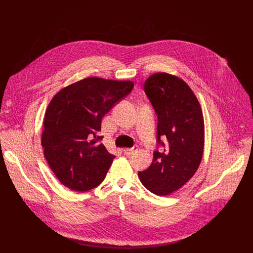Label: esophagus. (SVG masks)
Returning <instances> with one entry per match:
<instances>
[{
	"label": "esophagus",
	"instance_id": "1",
	"mask_svg": "<svg viewBox=\"0 0 253 253\" xmlns=\"http://www.w3.org/2000/svg\"><path fill=\"white\" fill-rule=\"evenodd\" d=\"M138 148L136 147V146H134V147H132V148H124L123 149V152L126 154V155H130V154H132L134 151H136Z\"/></svg>",
	"mask_w": 253,
	"mask_h": 253
}]
</instances>
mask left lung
<instances>
[{"mask_svg": "<svg viewBox=\"0 0 253 253\" xmlns=\"http://www.w3.org/2000/svg\"><path fill=\"white\" fill-rule=\"evenodd\" d=\"M158 117L157 139L168 141L163 152L155 151L149 168L138 172L150 192L165 196L181 188L196 173L203 156L204 119L191 88L168 73L151 75L144 83Z\"/></svg>", "mask_w": 253, "mask_h": 253, "instance_id": "obj_1", "label": "left lung"}]
</instances>
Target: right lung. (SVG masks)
Masks as SVG:
<instances>
[{"label": "right lung", "instance_id": "obj_1", "mask_svg": "<svg viewBox=\"0 0 253 253\" xmlns=\"http://www.w3.org/2000/svg\"><path fill=\"white\" fill-rule=\"evenodd\" d=\"M132 81L89 77L61 89L44 117L41 144L44 156L59 181L84 192L98 186L114 155L98 141L102 118L128 95Z\"/></svg>", "mask_w": 253, "mask_h": 253}]
</instances>
